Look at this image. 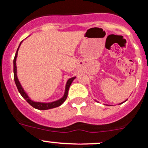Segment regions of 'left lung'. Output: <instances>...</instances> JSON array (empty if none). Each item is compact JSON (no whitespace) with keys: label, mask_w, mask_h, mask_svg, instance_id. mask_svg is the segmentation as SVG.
<instances>
[{"label":"left lung","mask_w":148,"mask_h":148,"mask_svg":"<svg viewBox=\"0 0 148 148\" xmlns=\"http://www.w3.org/2000/svg\"><path fill=\"white\" fill-rule=\"evenodd\" d=\"M125 101H126V100H125ZM125 101H124V102H125Z\"/></svg>","instance_id":"obj_1"}]
</instances>
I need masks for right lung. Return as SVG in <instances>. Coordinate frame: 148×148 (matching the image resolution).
<instances>
[{"label":"right lung","mask_w":148,"mask_h":148,"mask_svg":"<svg viewBox=\"0 0 148 148\" xmlns=\"http://www.w3.org/2000/svg\"><path fill=\"white\" fill-rule=\"evenodd\" d=\"M21 44H20L19 47H18V48L17 49V51H16V53L15 57H14V81H15L16 85V86H17V88H18V91H19V92L21 93L22 97H23V98H25V100H26V101L28 102V103H29V104L32 106V107H34V108L38 109V110H48V109H51V108H53L60 106L64 102L65 100L66 99L67 96H68V92H69V87H70L71 83L73 82V79H75V77L70 78V79L68 80V82H67V83H66V85L64 95L63 97L61 98L60 99L57 100V101H55L53 102H51V103H42V102H36V101H32V100H31L30 98L29 97L28 95H27V94L25 92V90H24L23 87H22L21 84H20L19 81H18V77H17V74H16V58H17L18 49H19L20 46H21Z\"/></svg>","instance_id":"obj_1"}]
</instances>
